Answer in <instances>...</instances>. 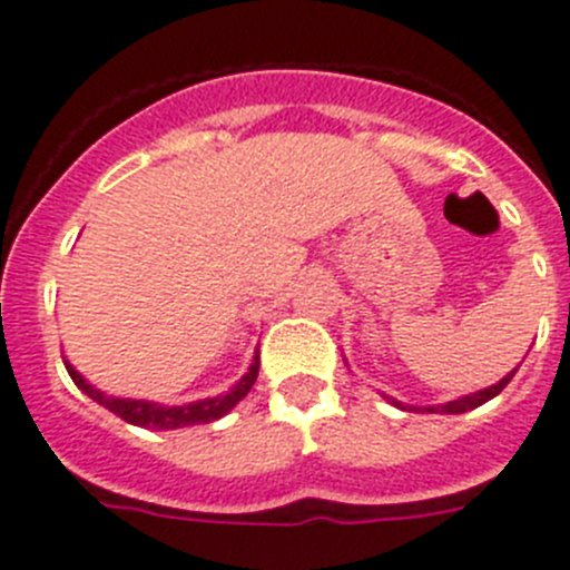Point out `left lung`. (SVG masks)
Listing matches in <instances>:
<instances>
[{"label":"left lung","instance_id":"1","mask_svg":"<svg viewBox=\"0 0 570 570\" xmlns=\"http://www.w3.org/2000/svg\"><path fill=\"white\" fill-rule=\"evenodd\" d=\"M517 372V368H514ZM514 372L511 374H505V377H502L500 383H494V386H489V389H483V392H474V394H465V397H460V400H451V403H443V406H429V409H423V412H438V414H463V412H469V409H476V406H483V403H489L491 397H497V394L502 392V389L509 386L511 383V377H514ZM394 403V400H392ZM394 406H400L403 409V403H394ZM414 412H417V409H414Z\"/></svg>","mask_w":570,"mask_h":570}]
</instances>
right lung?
Here are the masks:
<instances>
[{
    "label": "right lung",
    "instance_id": "right-lung-1",
    "mask_svg": "<svg viewBox=\"0 0 570 570\" xmlns=\"http://www.w3.org/2000/svg\"><path fill=\"white\" fill-rule=\"evenodd\" d=\"M258 357L249 366V372L244 374L238 381V386L229 389L227 394L222 397H209V400H198V403H189V406H158V403H147V400H125V397H107L105 392L94 389L90 383L76 372L70 363H65V368L70 372L76 386L87 394V397H94L99 406L110 409L112 414H119L121 420L132 425H141V429H181V425H198V423H213V420L224 417L229 409L238 403L240 397H247V392L253 389L255 377H258Z\"/></svg>",
    "mask_w": 570,
    "mask_h": 570
}]
</instances>
